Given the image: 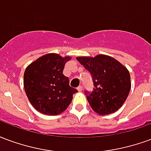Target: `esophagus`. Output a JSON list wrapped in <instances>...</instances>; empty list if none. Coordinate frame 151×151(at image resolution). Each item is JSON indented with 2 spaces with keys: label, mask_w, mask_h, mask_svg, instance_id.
<instances>
[{
  "label": "esophagus",
  "mask_w": 151,
  "mask_h": 151,
  "mask_svg": "<svg viewBox=\"0 0 151 151\" xmlns=\"http://www.w3.org/2000/svg\"><path fill=\"white\" fill-rule=\"evenodd\" d=\"M78 91H82V90H83V87H82V86H79L78 87Z\"/></svg>",
  "instance_id": "34e87169"
}]
</instances>
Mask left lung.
I'll return each mask as SVG.
<instances>
[{
	"mask_svg": "<svg viewBox=\"0 0 151 151\" xmlns=\"http://www.w3.org/2000/svg\"><path fill=\"white\" fill-rule=\"evenodd\" d=\"M91 74L93 90L85 91L90 106L99 115L116 111L126 100L131 88L128 69L111 56L77 57Z\"/></svg>",
	"mask_w": 151,
	"mask_h": 151,
	"instance_id": "obj_1",
	"label": "left lung"
}]
</instances>
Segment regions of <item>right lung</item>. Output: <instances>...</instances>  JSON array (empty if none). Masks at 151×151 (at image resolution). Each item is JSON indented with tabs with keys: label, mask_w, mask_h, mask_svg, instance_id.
Listing matches in <instances>:
<instances>
[{
	"label": "right lung",
	"mask_w": 151,
	"mask_h": 151,
	"mask_svg": "<svg viewBox=\"0 0 151 151\" xmlns=\"http://www.w3.org/2000/svg\"><path fill=\"white\" fill-rule=\"evenodd\" d=\"M70 57L49 53L31 63L24 73V89L31 105L41 113L55 116L61 113L78 92L69 86L68 77L63 74Z\"/></svg>",
	"instance_id": "add662e5"
}]
</instances>
